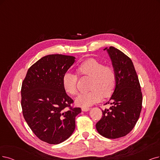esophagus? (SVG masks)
Returning <instances> with one entry per match:
<instances>
[{"mask_svg":"<svg viewBox=\"0 0 160 160\" xmlns=\"http://www.w3.org/2000/svg\"><path fill=\"white\" fill-rule=\"evenodd\" d=\"M89 110H90L89 108H84V107L82 108V111H89Z\"/></svg>","mask_w":160,"mask_h":160,"instance_id":"1","label":"esophagus"}]
</instances>
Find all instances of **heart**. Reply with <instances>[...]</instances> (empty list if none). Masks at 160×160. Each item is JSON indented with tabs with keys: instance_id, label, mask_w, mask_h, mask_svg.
<instances>
[{
	"instance_id": "heart-1",
	"label": "heart",
	"mask_w": 160,
	"mask_h": 160,
	"mask_svg": "<svg viewBox=\"0 0 160 160\" xmlns=\"http://www.w3.org/2000/svg\"><path fill=\"white\" fill-rule=\"evenodd\" d=\"M77 73L82 76L91 78L88 92L80 93L76 98V103L81 107L88 108L99 102L102 97L108 98L114 92L117 84V75L113 67L105 66V64L95 58H90L80 64L76 68ZM76 74L67 72L62 78L63 88L67 93L74 96L77 93Z\"/></svg>"
}]
</instances>
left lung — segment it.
I'll return each mask as SVG.
<instances>
[{"label": "left lung", "instance_id": "8db88e82", "mask_svg": "<svg viewBox=\"0 0 160 160\" xmlns=\"http://www.w3.org/2000/svg\"><path fill=\"white\" fill-rule=\"evenodd\" d=\"M116 72L117 84L108 102L109 109L102 110V117L96 125L103 137L119 138L131 132L138 121L142 109V93L133 63L120 50L110 47L105 48Z\"/></svg>", "mask_w": 160, "mask_h": 160}]
</instances>
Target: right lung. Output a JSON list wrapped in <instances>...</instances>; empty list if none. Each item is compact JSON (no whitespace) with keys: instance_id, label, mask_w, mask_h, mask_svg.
<instances>
[{"instance_id":"1","label":"right lung","mask_w":160,"mask_h":160,"mask_svg":"<svg viewBox=\"0 0 160 160\" xmlns=\"http://www.w3.org/2000/svg\"><path fill=\"white\" fill-rule=\"evenodd\" d=\"M75 57L49 55L40 58L28 70L21 89L23 117L41 140L58 144L68 139L75 129L80 108L65 92L62 78Z\"/></svg>"}]
</instances>
